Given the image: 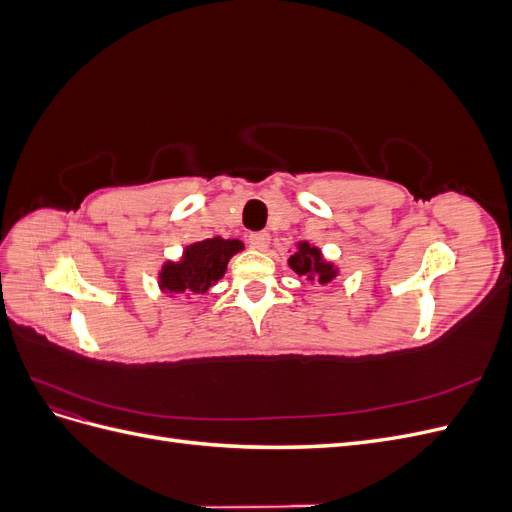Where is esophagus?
<instances>
[{
    "mask_svg": "<svg viewBox=\"0 0 512 512\" xmlns=\"http://www.w3.org/2000/svg\"><path fill=\"white\" fill-rule=\"evenodd\" d=\"M247 241H250V245L254 247V250H267V247H269V241H271V237H269V232H252V235H250V239H247Z\"/></svg>",
    "mask_w": 512,
    "mask_h": 512,
    "instance_id": "obj_1",
    "label": "esophagus"
}]
</instances>
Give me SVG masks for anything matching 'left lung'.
<instances>
[{
	"instance_id": "left-lung-1",
	"label": "left lung",
	"mask_w": 512,
	"mask_h": 512,
	"mask_svg": "<svg viewBox=\"0 0 512 512\" xmlns=\"http://www.w3.org/2000/svg\"><path fill=\"white\" fill-rule=\"evenodd\" d=\"M288 265L299 277H305V280L318 284H329L337 273L331 262L322 260L318 247H312L309 243H299V252L290 256Z\"/></svg>"
}]
</instances>
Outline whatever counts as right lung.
I'll use <instances>...</instances> for the list:
<instances>
[{
	"label": "right lung",
	"instance_id": "right-lung-1",
	"mask_svg": "<svg viewBox=\"0 0 512 512\" xmlns=\"http://www.w3.org/2000/svg\"><path fill=\"white\" fill-rule=\"evenodd\" d=\"M243 250L237 239L213 237L185 247L181 262H166L160 286L168 292L205 294L226 271L228 260Z\"/></svg>",
	"mask_w": 512,
	"mask_h": 512
}]
</instances>
